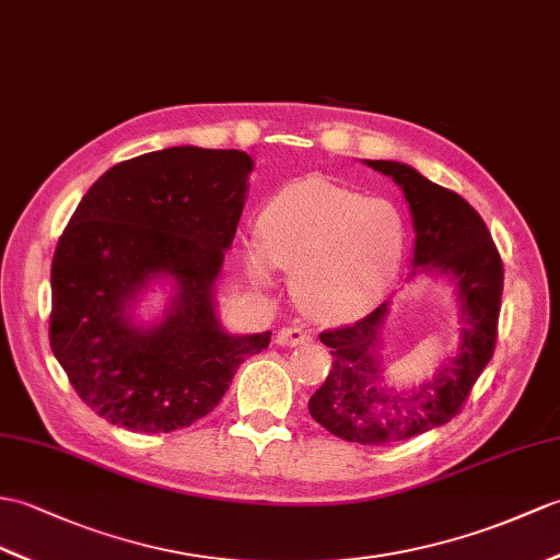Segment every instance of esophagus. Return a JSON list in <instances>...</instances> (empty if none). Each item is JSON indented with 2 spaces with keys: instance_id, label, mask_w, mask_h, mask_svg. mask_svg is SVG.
Here are the masks:
<instances>
[{
  "instance_id": "1",
  "label": "esophagus",
  "mask_w": 560,
  "mask_h": 560,
  "mask_svg": "<svg viewBox=\"0 0 560 560\" xmlns=\"http://www.w3.org/2000/svg\"><path fill=\"white\" fill-rule=\"evenodd\" d=\"M312 341V336L301 329V327H283L277 334V343L279 346H307Z\"/></svg>"
}]
</instances>
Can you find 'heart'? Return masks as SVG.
Wrapping results in <instances>:
<instances>
[{
  "instance_id": "b5f03b06",
  "label": "heart",
  "mask_w": 560,
  "mask_h": 560,
  "mask_svg": "<svg viewBox=\"0 0 560 560\" xmlns=\"http://www.w3.org/2000/svg\"><path fill=\"white\" fill-rule=\"evenodd\" d=\"M259 248L245 255L255 281L271 265L293 271V295L312 319L353 322L382 301L406 253L396 207L307 178L279 190L257 219Z\"/></svg>"
}]
</instances>
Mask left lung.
<instances>
[{
    "label": "left lung",
    "mask_w": 560,
    "mask_h": 560,
    "mask_svg": "<svg viewBox=\"0 0 560 560\" xmlns=\"http://www.w3.org/2000/svg\"><path fill=\"white\" fill-rule=\"evenodd\" d=\"M368 166L392 176L410 205L415 226L412 275L441 271L458 285L460 346L432 382L415 392L384 386L380 334L388 303L350 327L322 331L331 348V370L307 408L334 436L362 446L394 444L451 422L463 410L479 374L497 348V324L503 293V262L487 224L458 192L436 186L412 166L368 160Z\"/></svg>",
    "instance_id": "obj_1"
}]
</instances>
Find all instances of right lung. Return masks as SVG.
I'll return each instance as SVG.
<instances>
[{"instance_id": "obj_1", "label": "right lung", "mask_w": 560, "mask_h": 560, "mask_svg": "<svg viewBox=\"0 0 560 560\" xmlns=\"http://www.w3.org/2000/svg\"><path fill=\"white\" fill-rule=\"evenodd\" d=\"M250 154L166 148L102 174L78 202L51 259L49 346L75 394L133 432H174L212 412L271 331L233 336L214 281L245 205ZM175 281L162 323L136 328L135 298Z\"/></svg>"}]
</instances>
